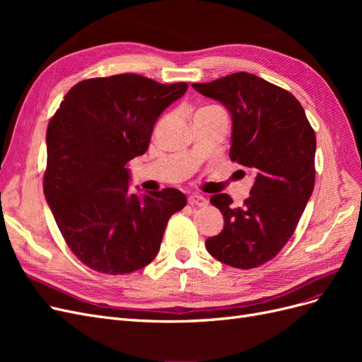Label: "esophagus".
Returning <instances> with one entry per match:
<instances>
[{
	"mask_svg": "<svg viewBox=\"0 0 362 362\" xmlns=\"http://www.w3.org/2000/svg\"><path fill=\"white\" fill-rule=\"evenodd\" d=\"M189 204L192 206H205L208 204V201L204 198V196L199 194H190L189 196Z\"/></svg>",
	"mask_w": 362,
	"mask_h": 362,
	"instance_id": "esophagus-1",
	"label": "esophagus"
}]
</instances>
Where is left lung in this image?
Instances as JSON below:
<instances>
[{"mask_svg":"<svg viewBox=\"0 0 362 362\" xmlns=\"http://www.w3.org/2000/svg\"><path fill=\"white\" fill-rule=\"evenodd\" d=\"M193 87L228 108L229 158L255 173L243 206H234L226 193L211 196L225 226L206 238V250L235 269L258 267L286 246L313 193L315 133L290 92L254 74L237 72Z\"/></svg>","mask_w":362,"mask_h":362,"instance_id":"left-lung-1","label":"left lung"}]
</instances>
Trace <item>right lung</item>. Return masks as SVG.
Instances as JSON below:
<instances>
[{
  "instance_id": "obj_1",
  "label": "right lung",
  "mask_w": 362,
  "mask_h": 362,
  "mask_svg": "<svg viewBox=\"0 0 362 362\" xmlns=\"http://www.w3.org/2000/svg\"><path fill=\"white\" fill-rule=\"evenodd\" d=\"M187 83L161 84L136 74L89 78L64 95L47 129L43 193L64 242L83 264L105 275L148 266L173 213L177 189L129 193L128 163L145 154L163 110Z\"/></svg>"
}]
</instances>
